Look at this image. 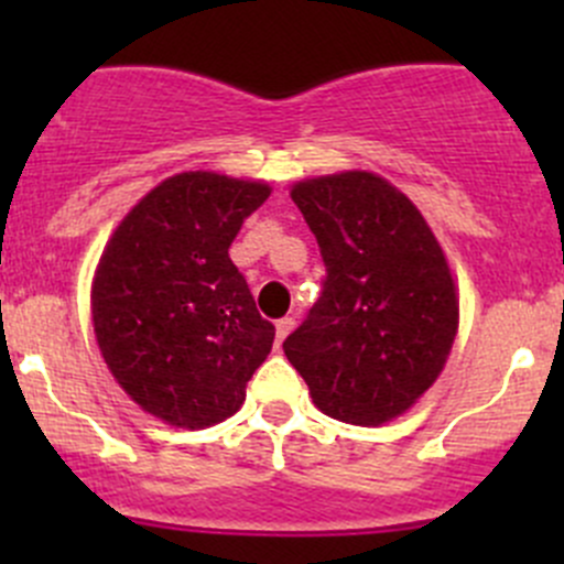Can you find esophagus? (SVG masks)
<instances>
[{"label":"esophagus","instance_id":"obj_1","mask_svg":"<svg viewBox=\"0 0 564 564\" xmlns=\"http://www.w3.org/2000/svg\"><path fill=\"white\" fill-rule=\"evenodd\" d=\"M275 329H278V340H281V344H283V338H286V335L292 333V329H294V318H292V316H283V318H278Z\"/></svg>","mask_w":564,"mask_h":564}]
</instances>
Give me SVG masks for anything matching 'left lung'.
I'll use <instances>...</instances> for the list:
<instances>
[{
  "instance_id": "8db88e82",
  "label": "left lung",
  "mask_w": 564,
  "mask_h": 564,
  "mask_svg": "<svg viewBox=\"0 0 564 564\" xmlns=\"http://www.w3.org/2000/svg\"><path fill=\"white\" fill-rule=\"evenodd\" d=\"M289 193L316 235L327 281L283 351L318 412L377 429L445 371L458 333L456 278L429 220L384 176L351 169Z\"/></svg>"
}]
</instances>
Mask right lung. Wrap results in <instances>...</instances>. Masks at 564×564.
Segmentation results:
<instances>
[{
	"mask_svg": "<svg viewBox=\"0 0 564 564\" xmlns=\"http://www.w3.org/2000/svg\"><path fill=\"white\" fill-rule=\"evenodd\" d=\"M261 180L182 172L158 182L108 237L93 275V327L108 371L176 429L224 423L246 401L275 327L229 259Z\"/></svg>",
	"mask_w": 564,
	"mask_h": 564,
	"instance_id": "add662e5",
	"label": "right lung"
}]
</instances>
